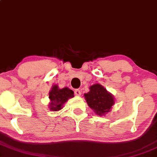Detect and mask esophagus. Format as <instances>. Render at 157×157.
Listing matches in <instances>:
<instances>
[{"label":"esophagus","instance_id":"34e87169","mask_svg":"<svg viewBox=\"0 0 157 157\" xmlns=\"http://www.w3.org/2000/svg\"><path fill=\"white\" fill-rule=\"evenodd\" d=\"M75 96H80L81 95V91L79 89H75Z\"/></svg>","mask_w":157,"mask_h":157}]
</instances>
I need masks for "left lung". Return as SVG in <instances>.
<instances>
[{"label":"left lung","mask_w":157,"mask_h":157,"mask_svg":"<svg viewBox=\"0 0 157 157\" xmlns=\"http://www.w3.org/2000/svg\"><path fill=\"white\" fill-rule=\"evenodd\" d=\"M89 89V92L84 94L88 106L98 116H101L109 113L115 103L112 94L100 84H94Z\"/></svg>","instance_id":"left-lung-1"}]
</instances>
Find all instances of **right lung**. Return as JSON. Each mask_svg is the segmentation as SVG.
Here are the masks:
<instances>
[{"label":"right lung","instance_id":"right-lung-1","mask_svg":"<svg viewBox=\"0 0 157 157\" xmlns=\"http://www.w3.org/2000/svg\"><path fill=\"white\" fill-rule=\"evenodd\" d=\"M74 97V92L69 88H63L60 89L57 85L52 86L49 92V109L51 111H58L62 109L63 104L67 102L68 99Z\"/></svg>","mask_w":157,"mask_h":157}]
</instances>
